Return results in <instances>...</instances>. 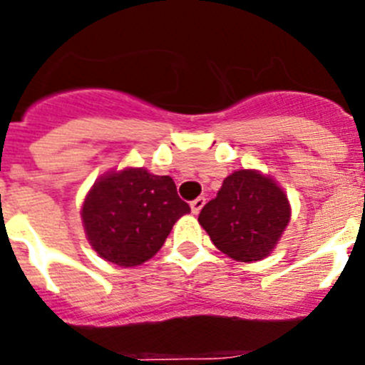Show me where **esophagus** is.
<instances>
[{
    "label": "esophagus",
    "mask_w": 365,
    "mask_h": 365,
    "mask_svg": "<svg viewBox=\"0 0 365 365\" xmlns=\"http://www.w3.org/2000/svg\"><path fill=\"white\" fill-rule=\"evenodd\" d=\"M206 199L205 197H197V199H193L192 202H190V208H192V214L197 215L199 212H201V208L205 206Z\"/></svg>",
    "instance_id": "obj_1"
}]
</instances>
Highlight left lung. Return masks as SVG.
Wrapping results in <instances>:
<instances>
[{
	"label": "left lung",
	"instance_id": "1",
	"mask_svg": "<svg viewBox=\"0 0 365 365\" xmlns=\"http://www.w3.org/2000/svg\"><path fill=\"white\" fill-rule=\"evenodd\" d=\"M291 219L285 192L256 170H240L222 180L217 197L205 205L199 222L212 243L235 261L269 256Z\"/></svg>",
	"mask_w": 365,
	"mask_h": 365
}]
</instances>
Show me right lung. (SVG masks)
I'll use <instances>...</instances> for the list:
<instances>
[{
	"label": "right lung",
	"instance_id": "obj_1",
	"mask_svg": "<svg viewBox=\"0 0 365 365\" xmlns=\"http://www.w3.org/2000/svg\"><path fill=\"white\" fill-rule=\"evenodd\" d=\"M188 212L172 177L125 168L93 185L82 206V222L100 257L137 267L159 252L177 219Z\"/></svg>",
	"mask_w": 365,
	"mask_h": 365
}]
</instances>
